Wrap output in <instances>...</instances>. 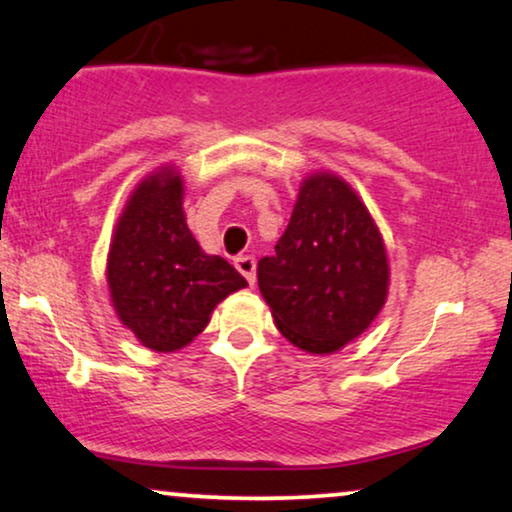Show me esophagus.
Returning a JSON list of instances; mask_svg holds the SVG:
<instances>
[{
	"label": "esophagus",
	"instance_id": "34e87169",
	"mask_svg": "<svg viewBox=\"0 0 512 512\" xmlns=\"http://www.w3.org/2000/svg\"><path fill=\"white\" fill-rule=\"evenodd\" d=\"M234 264H236V269L245 276V281H248L250 285H255V257H250V255L236 257Z\"/></svg>",
	"mask_w": 512,
	"mask_h": 512
}]
</instances>
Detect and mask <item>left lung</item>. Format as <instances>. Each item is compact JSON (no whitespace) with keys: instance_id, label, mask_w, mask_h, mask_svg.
I'll return each mask as SVG.
<instances>
[{"instance_id":"left-lung-1","label":"left lung","mask_w":512,"mask_h":512,"mask_svg":"<svg viewBox=\"0 0 512 512\" xmlns=\"http://www.w3.org/2000/svg\"><path fill=\"white\" fill-rule=\"evenodd\" d=\"M276 327L309 353L339 351L363 335L388 292L377 224L337 175L304 180L276 255L257 264Z\"/></svg>"}]
</instances>
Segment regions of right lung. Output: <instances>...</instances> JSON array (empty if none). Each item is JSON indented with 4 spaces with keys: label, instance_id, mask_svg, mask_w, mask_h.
<instances>
[{
    "label": "right lung",
    "instance_id": "right-lung-1",
    "mask_svg": "<svg viewBox=\"0 0 512 512\" xmlns=\"http://www.w3.org/2000/svg\"><path fill=\"white\" fill-rule=\"evenodd\" d=\"M107 283L121 323L149 349L187 346L224 297L248 281L217 255H206L182 213V180L170 168L140 182L119 217Z\"/></svg>",
    "mask_w": 512,
    "mask_h": 512
}]
</instances>
